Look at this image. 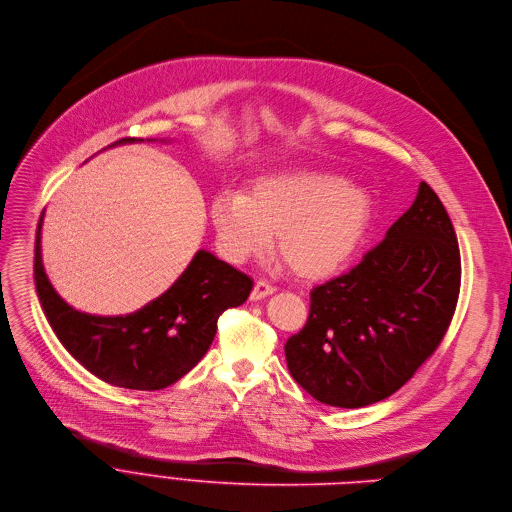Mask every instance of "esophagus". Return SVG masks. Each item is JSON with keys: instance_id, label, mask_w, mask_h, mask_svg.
<instances>
[{"instance_id": "1", "label": "esophagus", "mask_w": 512, "mask_h": 512, "mask_svg": "<svg viewBox=\"0 0 512 512\" xmlns=\"http://www.w3.org/2000/svg\"><path fill=\"white\" fill-rule=\"evenodd\" d=\"M271 294H275V288H273L271 284H267V282H257L255 288H253V292H251V300L257 302V300H263V298H267V296H271Z\"/></svg>"}]
</instances>
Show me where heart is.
I'll return each instance as SVG.
<instances>
[{
	"label": "heart",
	"instance_id": "heart-1",
	"mask_svg": "<svg viewBox=\"0 0 512 512\" xmlns=\"http://www.w3.org/2000/svg\"><path fill=\"white\" fill-rule=\"evenodd\" d=\"M374 200L363 185L316 167H290L257 177L245 196L222 192L210 204L218 253L245 263L269 251L306 282L339 273L359 249Z\"/></svg>",
	"mask_w": 512,
	"mask_h": 512
}]
</instances>
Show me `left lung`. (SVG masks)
Returning a JSON list of instances; mask_svg holds the SVG:
<instances>
[{
  "label": "left lung",
  "mask_w": 512,
  "mask_h": 512,
  "mask_svg": "<svg viewBox=\"0 0 512 512\" xmlns=\"http://www.w3.org/2000/svg\"><path fill=\"white\" fill-rule=\"evenodd\" d=\"M459 280L453 224L421 181L384 241L349 273L310 292L306 327L286 343L292 378L329 406L388 398L441 343Z\"/></svg>",
  "instance_id": "obj_1"
}]
</instances>
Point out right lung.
Wrapping results in <instances>:
<instances>
[{
	"label": "right lung",
	"instance_id": "right-lung-1",
	"mask_svg": "<svg viewBox=\"0 0 512 512\" xmlns=\"http://www.w3.org/2000/svg\"><path fill=\"white\" fill-rule=\"evenodd\" d=\"M149 143H171L147 138ZM143 138L114 143L132 145ZM42 220L36 230L34 282L42 310L63 347L96 378L128 390H161L175 384L206 355L216 320L226 308L241 306L253 280L206 249L161 296L130 314L100 316L67 304L53 288L42 263Z\"/></svg>",
	"mask_w": 512,
	"mask_h": 512
}]
</instances>
